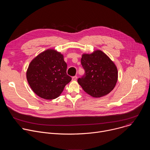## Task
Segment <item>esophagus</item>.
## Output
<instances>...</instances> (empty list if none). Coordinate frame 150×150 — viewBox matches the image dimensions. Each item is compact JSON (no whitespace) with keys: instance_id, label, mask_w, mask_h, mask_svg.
Wrapping results in <instances>:
<instances>
[{"instance_id":"1","label":"esophagus","mask_w":150,"mask_h":150,"mask_svg":"<svg viewBox=\"0 0 150 150\" xmlns=\"http://www.w3.org/2000/svg\"><path fill=\"white\" fill-rule=\"evenodd\" d=\"M77 76H73L72 78V81H76V79H77Z\"/></svg>"}]
</instances>
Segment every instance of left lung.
Listing matches in <instances>:
<instances>
[{
	"instance_id": "left-lung-1",
	"label": "left lung",
	"mask_w": 150,
	"mask_h": 150,
	"mask_svg": "<svg viewBox=\"0 0 150 150\" xmlns=\"http://www.w3.org/2000/svg\"><path fill=\"white\" fill-rule=\"evenodd\" d=\"M85 75L78 82L85 92L94 98L110 93L115 88L118 72L114 62L100 50L91 54L83 53L81 59Z\"/></svg>"
}]
</instances>
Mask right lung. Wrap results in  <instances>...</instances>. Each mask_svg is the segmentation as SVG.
I'll return each mask as SVG.
<instances>
[{"instance_id": "right-lung-1", "label": "right lung", "mask_w": 150, "mask_h": 150, "mask_svg": "<svg viewBox=\"0 0 150 150\" xmlns=\"http://www.w3.org/2000/svg\"><path fill=\"white\" fill-rule=\"evenodd\" d=\"M63 55L53 49L41 52L30 62L26 76L32 90L46 100L57 98L71 80Z\"/></svg>"}]
</instances>
